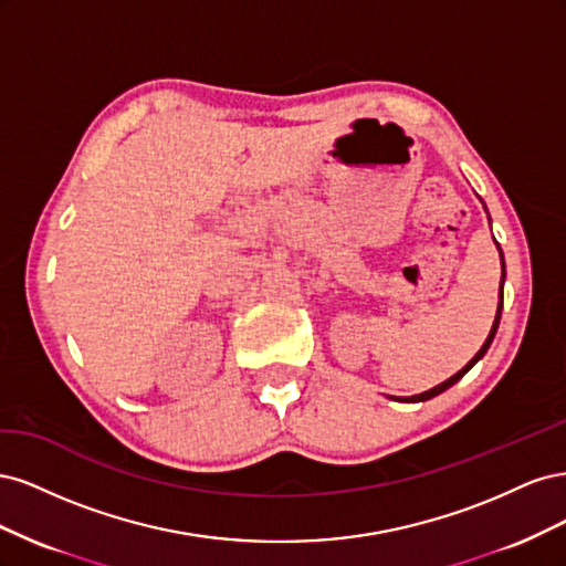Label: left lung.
<instances>
[{
    "mask_svg": "<svg viewBox=\"0 0 566 566\" xmlns=\"http://www.w3.org/2000/svg\"><path fill=\"white\" fill-rule=\"evenodd\" d=\"M499 252H501V248H499ZM501 269H503V276H501V302H499V312H495V321H493V325H491V333H489V337H486V342L482 345V349H479L474 356H472V361L462 368V370H458L455 375H451V378L447 380V382H441V385H437V387H432V389H427V391H422V394H416V397H406V399H399V401H406V403H418V401H427V399H432V397H437V394H441V391H447L449 387H453L462 375H465L479 358H482L484 354H486V349L491 347V342H493V337H495V331H499V323H501V310H503V281H505V260H503V252H501Z\"/></svg>",
    "mask_w": 566,
    "mask_h": 566,
    "instance_id": "8db88e82",
    "label": "left lung"
}]
</instances>
